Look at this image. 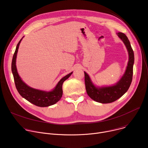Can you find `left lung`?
Instances as JSON below:
<instances>
[{
  "label": "left lung",
  "instance_id": "obj_1",
  "mask_svg": "<svg viewBox=\"0 0 148 148\" xmlns=\"http://www.w3.org/2000/svg\"><path fill=\"white\" fill-rule=\"evenodd\" d=\"M125 45L129 54L128 66L123 76L114 86L109 87H97L92 82L89 75L84 72L85 84L87 93L93 100L102 103L114 102L121 98L129 89L132 80L133 66L134 64V53L130 42L126 36L121 32L117 33Z\"/></svg>",
  "mask_w": 148,
  "mask_h": 148
}]
</instances>
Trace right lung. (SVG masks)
I'll list each match as a JSON object with an SVG mask.
<instances>
[{
  "label": "right lung",
  "instance_id": "1",
  "mask_svg": "<svg viewBox=\"0 0 148 148\" xmlns=\"http://www.w3.org/2000/svg\"><path fill=\"white\" fill-rule=\"evenodd\" d=\"M23 38V37L20 39L16 46L12 62V71L13 75L16 89L20 95L23 98H25L29 102L36 105V106L40 107H46L54 105L62 97V84L64 82V81L70 77L73 72L62 78L58 82L56 87L52 91L49 92L36 90L28 86L26 84H25L22 80V79L18 75L16 66V60L18 49L20 42Z\"/></svg>",
  "mask_w": 148,
  "mask_h": 148
}]
</instances>
